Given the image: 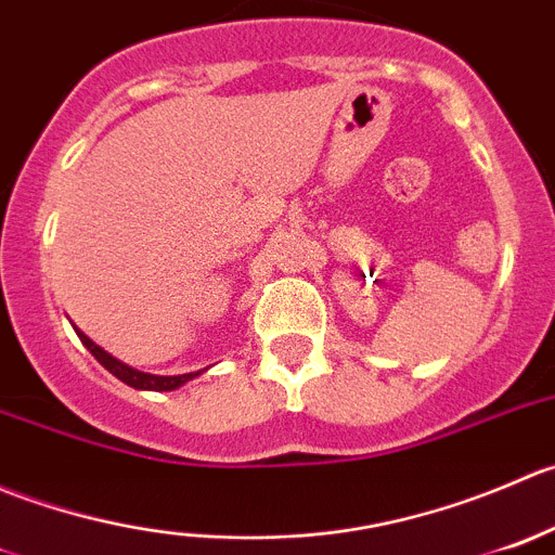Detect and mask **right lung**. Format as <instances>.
<instances>
[{
    "label": "right lung",
    "instance_id": "right-lung-1",
    "mask_svg": "<svg viewBox=\"0 0 555 555\" xmlns=\"http://www.w3.org/2000/svg\"><path fill=\"white\" fill-rule=\"evenodd\" d=\"M75 332H78L80 343H83L86 348L91 350L93 359H96L99 364L104 366V370L113 372V375L118 377V380H124L126 386L140 388V391H175V388H180V386H183V383L194 380L196 375H202V370L199 372H185V375H151V372H140V370H134V366H129V364H124V361H118V359H115V356H109L107 350L99 348V345L93 343V339L86 337V334L80 332V328H75Z\"/></svg>",
    "mask_w": 555,
    "mask_h": 555
}]
</instances>
